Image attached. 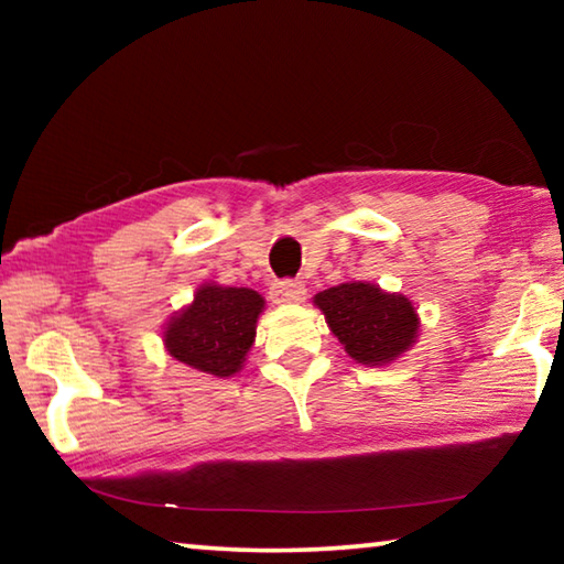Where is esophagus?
Masks as SVG:
<instances>
[{
  "mask_svg": "<svg viewBox=\"0 0 564 564\" xmlns=\"http://www.w3.org/2000/svg\"><path fill=\"white\" fill-rule=\"evenodd\" d=\"M305 299V285L301 281H275L271 285L273 303H301Z\"/></svg>",
  "mask_w": 564,
  "mask_h": 564,
  "instance_id": "obj_1",
  "label": "esophagus"
}]
</instances>
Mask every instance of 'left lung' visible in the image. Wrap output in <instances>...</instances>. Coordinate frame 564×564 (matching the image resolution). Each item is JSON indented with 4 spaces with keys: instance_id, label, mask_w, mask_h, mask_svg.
Masks as SVG:
<instances>
[{
    "instance_id": "obj_1",
    "label": "left lung",
    "mask_w": 564,
    "mask_h": 564,
    "mask_svg": "<svg viewBox=\"0 0 564 564\" xmlns=\"http://www.w3.org/2000/svg\"><path fill=\"white\" fill-rule=\"evenodd\" d=\"M313 303L348 356L362 366H386L415 343L417 313L400 293L352 281L321 291Z\"/></svg>"
}]
</instances>
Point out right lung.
<instances>
[{
    "mask_svg": "<svg viewBox=\"0 0 564 564\" xmlns=\"http://www.w3.org/2000/svg\"><path fill=\"white\" fill-rule=\"evenodd\" d=\"M263 305L251 289L204 283L194 303L169 321L164 330L169 356L216 378L238 373L253 346Z\"/></svg>",
    "mask_w": 564,
    "mask_h": 564,
    "instance_id": "right-lung-1",
    "label": "right lung"
}]
</instances>
